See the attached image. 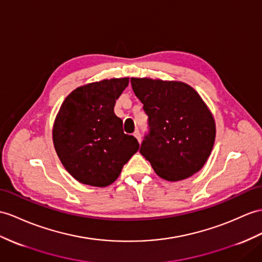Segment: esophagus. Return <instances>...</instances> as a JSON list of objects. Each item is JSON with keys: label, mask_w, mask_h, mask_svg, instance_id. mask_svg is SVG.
Instances as JSON below:
<instances>
[{"label": "esophagus", "mask_w": 262, "mask_h": 262, "mask_svg": "<svg viewBox=\"0 0 262 262\" xmlns=\"http://www.w3.org/2000/svg\"><path fill=\"white\" fill-rule=\"evenodd\" d=\"M133 136H135L138 139V141L141 143V133H140L139 130H137L135 133H133Z\"/></svg>", "instance_id": "obj_1"}]
</instances>
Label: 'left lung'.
I'll list each match as a JSON object with an SVG mask.
<instances>
[{"label":"left lung","mask_w":262,"mask_h":262,"mask_svg":"<svg viewBox=\"0 0 262 262\" xmlns=\"http://www.w3.org/2000/svg\"><path fill=\"white\" fill-rule=\"evenodd\" d=\"M131 85L148 116L140 153L156 173L178 181L199 171L215 138L213 117L200 95L182 82L132 78Z\"/></svg>","instance_id":"1"}]
</instances>
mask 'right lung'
Masks as SVG:
<instances>
[{
	"label": "right lung",
	"mask_w": 262,
	"mask_h": 262,
	"mask_svg": "<svg viewBox=\"0 0 262 262\" xmlns=\"http://www.w3.org/2000/svg\"><path fill=\"white\" fill-rule=\"evenodd\" d=\"M129 79H111L80 86L70 93L57 113L53 143L62 164L74 179L106 187L139 150L114 113L116 100Z\"/></svg>",
	"instance_id": "right-lung-1"
}]
</instances>
